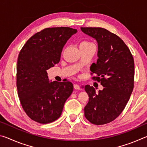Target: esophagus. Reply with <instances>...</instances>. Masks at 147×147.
<instances>
[{
    "instance_id": "esophagus-1",
    "label": "esophagus",
    "mask_w": 147,
    "mask_h": 147,
    "mask_svg": "<svg viewBox=\"0 0 147 147\" xmlns=\"http://www.w3.org/2000/svg\"><path fill=\"white\" fill-rule=\"evenodd\" d=\"M74 88L75 89H80V87L78 84H74Z\"/></svg>"
}]
</instances>
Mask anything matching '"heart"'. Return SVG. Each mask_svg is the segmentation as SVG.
<instances>
[{
	"mask_svg": "<svg viewBox=\"0 0 147 147\" xmlns=\"http://www.w3.org/2000/svg\"><path fill=\"white\" fill-rule=\"evenodd\" d=\"M82 43H90V42H88V41H84V42H82Z\"/></svg>",
	"mask_w": 147,
	"mask_h": 147,
	"instance_id": "obj_1",
	"label": "heart"
}]
</instances>
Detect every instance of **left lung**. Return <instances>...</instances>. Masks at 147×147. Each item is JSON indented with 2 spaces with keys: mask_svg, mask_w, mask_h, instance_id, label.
<instances>
[{
  "mask_svg": "<svg viewBox=\"0 0 147 147\" xmlns=\"http://www.w3.org/2000/svg\"><path fill=\"white\" fill-rule=\"evenodd\" d=\"M84 34L98 43V59L90 67L93 78L104 87L96 93L93 86L86 85L88 103L84 108L86 118L92 124L110 123L123 111L132 93L134 61L130 49L117 35L105 28L82 27Z\"/></svg>",
  "mask_w": 147,
  "mask_h": 147,
  "instance_id": "left-lung-1",
  "label": "left lung"
}]
</instances>
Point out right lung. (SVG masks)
Instances as JSON below:
<instances>
[{"label": "right lung", "mask_w": 147, "mask_h": 147, "mask_svg": "<svg viewBox=\"0 0 147 147\" xmlns=\"http://www.w3.org/2000/svg\"><path fill=\"white\" fill-rule=\"evenodd\" d=\"M76 32L69 27L45 28L32 36L20 51L18 96L26 115L37 123L47 124L58 119L73 91L70 82H50L47 70L59 63L64 45Z\"/></svg>", "instance_id": "obj_1"}]
</instances>
